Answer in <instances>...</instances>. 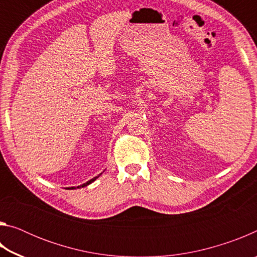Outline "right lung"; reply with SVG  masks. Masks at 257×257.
I'll return each instance as SVG.
<instances>
[{"instance_id":"1","label":"right lung","mask_w":257,"mask_h":257,"mask_svg":"<svg viewBox=\"0 0 257 257\" xmlns=\"http://www.w3.org/2000/svg\"><path fill=\"white\" fill-rule=\"evenodd\" d=\"M97 178H98V176H97V177H94V178H93V179H90L89 181H87V182H86V184H84V185H81V186H78V187H77V188H80V187H86V186H88L89 184H92V182H93V181H95V180H96V179H97ZM68 189H76V187H71V188H68Z\"/></svg>"}]
</instances>
